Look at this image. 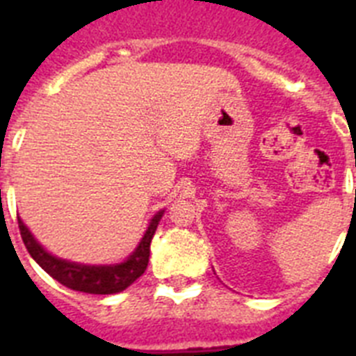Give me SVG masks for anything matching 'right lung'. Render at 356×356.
Returning a JSON list of instances; mask_svg holds the SVG:
<instances>
[{"label":"right lung","mask_w":356,"mask_h":356,"mask_svg":"<svg viewBox=\"0 0 356 356\" xmlns=\"http://www.w3.org/2000/svg\"><path fill=\"white\" fill-rule=\"evenodd\" d=\"M162 216L163 210H159L155 216L151 217L143 238L127 260L119 264H99V266L58 259V257L44 250L42 244H39V241L33 237L28 226L21 221V217H17V221L28 253L51 278H55L56 282H60L62 285L72 289V291L87 292V294H115V292H121L130 287L135 280L143 276V273L146 271L147 262H149L151 238L155 235Z\"/></svg>","instance_id":"obj_1"}]
</instances>
